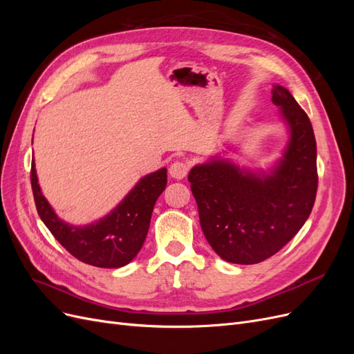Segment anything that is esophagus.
<instances>
[{
    "label": "esophagus",
    "instance_id": "obj_1",
    "mask_svg": "<svg viewBox=\"0 0 354 354\" xmlns=\"http://www.w3.org/2000/svg\"><path fill=\"white\" fill-rule=\"evenodd\" d=\"M187 171H189V165L186 162H183V160H176V162H173L169 167V176L173 178L181 180L186 177Z\"/></svg>",
    "mask_w": 354,
    "mask_h": 354
}]
</instances>
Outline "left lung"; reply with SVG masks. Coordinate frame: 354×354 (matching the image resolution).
<instances>
[{"instance_id": "obj_1", "label": "left lung", "mask_w": 354, "mask_h": 354, "mask_svg": "<svg viewBox=\"0 0 354 354\" xmlns=\"http://www.w3.org/2000/svg\"><path fill=\"white\" fill-rule=\"evenodd\" d=\"M288 128L282 156L269 169L242 168L212 156L190 169L203 234L224 261L255 264L291 241L308 218L317 192L316 140L307 113L282 85H273Z\"/></svg>"}]
</instances>
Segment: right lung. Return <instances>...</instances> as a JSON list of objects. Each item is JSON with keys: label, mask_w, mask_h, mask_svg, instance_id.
Wrapping results in <instances>:
<instances>
[{"label": "right lung", "mask_w": 354, "mask_h": 354, "mask_svg": "<svg viewBox=\"0 0 354 354\" xmlns=\"http://www.w3.org/2000/svg\"><path fill=\"white\" fill-rule=\"evenodd\" d=\"M30 185L38 216L63 248L85 264L118 269L142 250L155 202L167 187V168L142 177L109 214L84 226L63 221L51 208L38 185L34 160Z\"/></svg>", "instance_id": "1"}]
</instances>
